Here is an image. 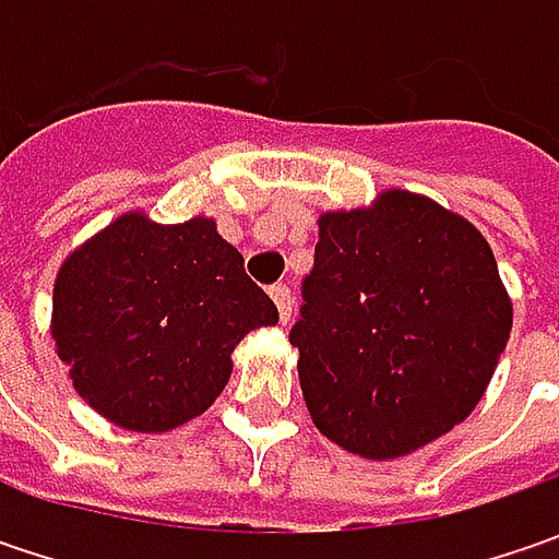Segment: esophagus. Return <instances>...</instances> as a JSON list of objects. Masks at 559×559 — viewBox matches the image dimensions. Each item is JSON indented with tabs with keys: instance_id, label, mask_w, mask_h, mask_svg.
Segmentation results:
<instances>
[{
	"instance_id": "34e87169",
	"label": "esophagus",
	"mask_w": 559,
	"mask_h": 559,
	"mask_svg": "<svg viewBox=\"0 0 559 559\" xmlns=\"http://www.w3.org/2000/svg\"><path fill=\"white\" fill-rule=\"evenodd\" d=\"M270 298H273V305H276V311H280V320L283 323H289L292 317V289L286 283H276V286H270Z\"/></svg>"
}]
</instances>
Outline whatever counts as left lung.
Returning <instances> with one entry per match:
<instances>
[{
	"label": "left lung",
	"mask_w": 559,
	"mask_h": 559,
	"mask_svg": "<svg viewBox=\"0 0 559 559\" xmlns=\"http://www.w3.org/2000/svg\"><path fill=\"white\" fill-rule=\"evenodd\" d=\"M513 326L491 248L436 202L392 189L320 217L289 342L317 429L389 461L479 404Z\"/></svg>",
	"instance_id": "obj_1"
}]
</instances>
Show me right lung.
Segmentation results:
<instances>
[{
    "label": "right lung",
    "instance_id": "right-lung-1",
    "mask_svg": "<svg viewBox=\"0 0 559 559\" xmlns=\"http://www.w3.org/2000/svg\"><path fill=\"white\" fill-rule=\"evenodd\" d=\"M280 320L246 261L207 217L158 226L123 214L58 270L52 338L74 389L133 432L204 414L233 348Z\"/></svg>",
    "mask_w": 559,
    "mask_h": 559
}]
</instances>
